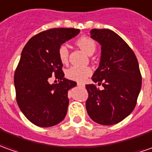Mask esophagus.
Masks as SVG:
<instances>
[{
  "mask_svg": "<svg viewBox=\"0 0 152 152\" xmlns=\"http://www.w3.org/2000/svg\"><path fill=\"white\" fill-rule=\"evenodd\" d=\"M77 85H78V87H83H83H85L84 83H77Z\"/></svg>",
  "mask_w": 152,
  "mask_h": 152,
  "instance_id": "obj_1",
  "label": "esophagus"
}]
</instances>
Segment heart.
<instances>
[{"instance_id":"obj_1","label":"heart","mask_w":152,"mask_h":152,"mask_svg":"<svg viewBox=\"0 0 152 152\" xmlns=\"http://www.w3.org/2000/svg\"><path fill=\"white\" fill-rule=\"evenodd\" d=\"M78 46L88 54H93L96 50V43L93 39L88 36H81L77 39ZM58 58L62 63H66L69 58V50L65 45H61L58 47ZM92 74V69L89 67H78L73 66L70 67L69 69L66 71L67 78L75 80V81H83L87 77H88Z\"/></svg>"}]
</instances>
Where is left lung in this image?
Segmentation results:
<instances>
[{
    "label": "left lung",
    "instance_id": "left-lung-1",
    "mask_svg": "<svg viewBox=\"0 0 152 152\" xmlns=\"http://www.w3.org/2000/svg\"><path fill=\"white\" fill-rule=\"evenodd\" d=\"M91 38L101 45L99 66L92 79L103 86L87 84L86 109L91 119L102 125L122 122L136 107L142 88L137 58L129 45L108 29H93Z\"/></svg>",
    "mask_w": 152,
    "mask_h": 152
}]
</instances>
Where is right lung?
<instances>
[{"label":"right lung","instance_id":"add662e5","mask_svg":"<svg viewBox=\"0 0 152 152\" xmlns=\"http://www.w3.org/2000/svg\"><path fill=\"white\" fill-rule=\"evenodd\" d=\"M78 29L54 28L33 36L21 52L14 76L16 101L26 118L41 127L57 125L65 118L68 91L77 83L64 78L58 47L79 33ZM55 75L58 84L50 85Z\"/></svg>","mask_w":152,"mask_h":152}]
</instances>
